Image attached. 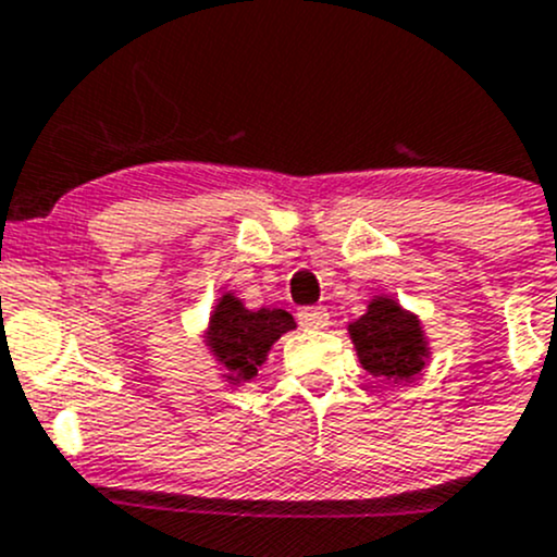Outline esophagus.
I'll return each mask as SVG.
<instances>
[{"mask_svg": "<svg viewBox=\"0 0 557 557\" xmlns=\"http://www.w3.org/2000/svg\"><path fill=\"white\" fill-rule=\"evenodd\" d=\"M326 321H330V313L324 308H300L297 311V324L302 330H324Z\"/></svg>", "mask_w": 557, "mask_h": 557, "instance_id": "34e87169", "label": "esophagus"}]
</instances>
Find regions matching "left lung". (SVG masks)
Returning <instances> with one entry per match:
<instances>
[{"mask_svg":"<svg viewBox=\"0 0 557 557\" xmlns=\"http://www.w3.org/2000/svg\"><path fill=\"white\" fill-rule=\"evenodd\" d=\"M348 332L359 362L375 377L410 381L429 357L421 321L392 297H375L364 317L348 324Z\"/></svg>","mask_w":557,"mask_h":557,"instance_id":"1","label":"left lung"}]
</instances>
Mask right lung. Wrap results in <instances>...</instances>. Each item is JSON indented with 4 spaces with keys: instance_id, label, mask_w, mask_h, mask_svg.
<instances>
[{
    "instance_id": "1",
    "label": "right lung",
    "mask_w": 557,
    "mask_h": 557,
    "mask_svg": "<svg viewBox=\"0 0 557 557\" xmlns=\"http://www.w3.org/2000/svg\"><path fill=\"white\" fill-rule=\"evenodd\" d=\"M289 330H295V319L284 308L249 311L238 297L225 292L211 313L206 343L214 351L216 362L227 370V381L240 383L257 375V367L265 362L273 343Z\"/></svg>"
}]
</instances>
